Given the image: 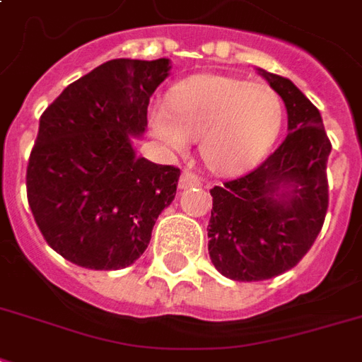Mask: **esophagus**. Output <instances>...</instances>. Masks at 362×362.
Here are the masks:
<instances>
[{"instance_id":"1","label":"esophagus","mask_w":362,"mask_h":362,"mask_svg":"<svg viewBox=\"0 0 362 362\" xmlns=\"http://www.w3.org/2000/svg\"><path fill=\"white\" fill-rule=\"evenodd\" d=\"M202 181L198 175H194L192 171H183L179 177V189H189V187H200Z\"/></svg>"}]
</instances>
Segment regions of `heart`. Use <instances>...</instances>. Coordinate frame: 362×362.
<instances>
[{
    "label": "heart",
    "instance_id": "1",
    "mask_svg": "<svg viewBox=\"0 0 362 362\" xmlns=\"http://www.w3.org/2000/svg\"><path fill=\"white\" fill-rule=\"evenodd\" d=\"M281 97L265 83L223 74H198L179 81L170 100L148 110L152 135L170 151L185 152L200 137L206 165L236 173L254 165L281 132Z\"/></svg>",
    "mask_w": 362,
    "mask_h": 362
}]
</instances>
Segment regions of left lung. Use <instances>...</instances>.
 Wrapping results in <instances>:
<instances>
[{
  "instance_id": "left-lung-1",
  "label": "left lung",
  "mask_w": 362,
  "mask_h": 362,
  "mask_svg": "<svg viewBox=\"0 0 362 362\" xmlns=\"http://www.w3.org/2000/svg\"><path fill=\"white\" fill-rule=\"evenodd\" d=\"M288 114L282 145L248 175L211 189L208 252L223 276L267 281L298 265L322 229L332 145L311 100L282 76L257 68Z\"/></svg>"
}]
</instances>
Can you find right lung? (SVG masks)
<instances>
[{"mask_svg": "<svg viewBox=\"0 0 362 362\" xmlns=\"http://www.w3.org/2000/svg\"><path fill=\"white\" fill-rule=\"evenodd\" d=\"M170 59H114L70 83L40 118L26 170L30 210L64 259L116 271L139 259L181 171L139 158L154 89Z\"/></svg>", "mask_w": 362, "mask_h": 362, "instance_id": "right-lung-1", "label": "right lung"}]
</instances>
